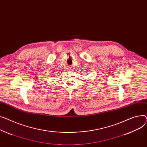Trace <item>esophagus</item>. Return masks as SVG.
<instances>
[{
  "instance_id": "34e87169",
  "label": "esophagus",
  "mask_w": 147,
  "mask_h": 147,
  "mask_svg": "<svg viewBox=\"0 0 147 147\" xmlns=\"http://www.w3.org/2000/svg\"><path fill=\"white\" fill-rule=\"evenodd\" d=\"M67 69H71V67H67Z\"/></svg>"
}]
</instances>
